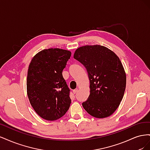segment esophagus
Listing matches in <instances>:
<instances>
[{"mask_svg": "<svg viewBox=\"0 0 150 150\" xmlns=\"http://www.w3.org/2000/svg\"><path fill=\"white\" fill-rule=\"evenodd\" d=\"M78 89H75L73 90V91H72V92H73L74 94H76L77 92H78Z\"/></svg>", "mask_w": 150, "mask_h": 150, "instance_id": "34e87169", "label": "esophagus"}]
</instances>
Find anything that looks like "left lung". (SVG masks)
<instances>
[{
	"instance_id": "8db88e82",
	"label": "left lung",
	"mask_w": 150,
	"mask_h": 150,
	"mask_svg": "<svg viewBox=\"0 0 150 150\" xmlns=\"http://www.w3.org/2000/svg\"><path fill=\"white\" fill-rule=\"evenodd\" d=\"M74 58L86 69L90 94L82 103L88 114L97 118L111 116L123 98L126 77L119 57L108 48L94 45L76 49Z\"/></svg>"
}]
</instances>
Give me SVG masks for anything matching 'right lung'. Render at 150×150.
<instances>
[{
  "label": "right lung",
  "instance_id": "right-lung-1",
  "mask_svg": "<svg viewBox=\"0 0 150 150\" xmlns=\"http://www.w3.org/2000/svg\"><path fill=\"white\" fill-rule=\"evenodd\" d=\"M71 52L61 49H44L32 59L27 78L28 96L42 118L54 121L69 110L70 89L62 76Z\"/></svg>",
  "mask_w": 150,
  "mask_h": 150
}]
</instances>
